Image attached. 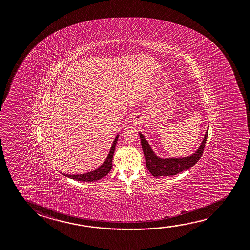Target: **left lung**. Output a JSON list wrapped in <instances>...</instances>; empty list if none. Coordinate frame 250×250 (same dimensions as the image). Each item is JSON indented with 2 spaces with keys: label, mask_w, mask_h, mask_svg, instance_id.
I'll return each instance as SVG.
<instances>
[{
  "label": "left lung",
  "mask_w": 250,
  "mask_h": 250,
  "mask_svg": "<svg viewBox=\"0 0 250 250\" xmlns=\"http://www.w3.org/2000/svg\"><path fill=\"white\" fill-rule=\"evenodd\" d=\"M208 130L206 131L201 146L195 151V153L185 158H169V159H161L156 155L151 150L147 140L145 139V137L141 133H139L144 155L146 158V167L149 170V172H151V175L154 177L172 176L193 167L201 159L204 151L205 145H206V141L208 139Z\"/></svg>",
  "instance_id": "1"
}]
</instances>
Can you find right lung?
Wrapping results in <instances>:
<instances>
[{
  "mask_svg": "<svg viewBox=\"0 0 250 250\" xmlns=\"http://www.w3.org/2000/svg\"><path fill=\"white\" fill-rule=\"evenodd\" d=\"M118 139H119V135H117V137L115 138L110 152L107 156L106 160L103 163L100 167L96 169L95 171L83 173V174H77V175H75V174L70 175V174H64V173H62V174L70 179L78 180V181H83V182H91V181H96V180L102 179L103 177L105 176L109 172H111V168H112V158L114 154L115 147H116Z\"/></svg>",
  "mask_w": 250,
  "mask_h": 250,
  "instance_id": "obj_1",
  "label": "right lung"
}]
</instances>
